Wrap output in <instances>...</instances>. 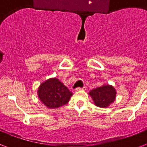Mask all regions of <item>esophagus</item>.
<instances>
[{
    "label": "esophagus",
    "instance_id": "esophagus-1",
    "mask_svg": "<svg viewBox=\"0 0 147 147\" xmlns=\"http://www.w3.org/2000/svg\"><path fill=\"white\" fill-rule=\"evenodd\" d=\"M84 89H85L84 88H77L76 89V92H78V91H83Z\"/></svg>",
    "mask_w": 147,
    "mask_h": 147
}]
</instances>
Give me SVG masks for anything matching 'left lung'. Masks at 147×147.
<instances>
[{
    "instance_id": "left-lung-1",
    "label": "left lung",
    "mask_w": 147,
    "mask_h": 147,
    "mask_svg": "<svg viewBox=\"0 0 147 147\" xmlns=\"http://www.w3.org/2000/svg\"><path fill=\"white\" fill-rule=\"evenodd\" d=\"M88 94L91 95L97 107L106 108L115 100L117 92L114 86L104 85L90 91Z\"/></svg>"
}]
</instances>
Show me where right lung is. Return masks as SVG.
Returning a JSON list of instances; mask_svg holds the SVG:
<instances>
[{"instance_id":"obj_1","label":"right lung","mask_w":147,"mask_h":147,"mask_svg":"<svg viewBox=\"0 0 147 147\" xmlns=\"http://www.w3.org/2000/svg\"><path fill=\"white\" fill-rule=\"evenodd\" d=\"M41 102L48 108H58L69 101L71 92L58 78H51L40 85L37 91Z\"/></svg>"}]
</instances>
